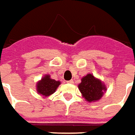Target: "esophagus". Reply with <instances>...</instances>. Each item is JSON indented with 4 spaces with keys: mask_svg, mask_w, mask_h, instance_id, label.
Here are the masks:
<instances>
[{
    "mask_svg": "<svg viewBox=\"0 0 135 135\" xmlns=\"http://www.w3.org/2000/svg\"><path fill=\"white\" fill-rule=\"evenodd\" d=\"M67 83H74V81H73V80H68Z\"/></svg>",
    "mask_w": 135,
    "mask_h": 135,
    "instance_id": "esophagus-1",
    "label": "esophagus"
}]
</instances>
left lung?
<instances>
[{
    "label": "left lung",
    "mask_w": 135,
    "mask_h": 135,
    "mask_svg": "<svg viewBox=\"0 0 135 135\" xmlns=\"http://www.w3.org/2000/svg\"><path fill=\"white\" fill-rule=\"evenodd\" d=\"M78 88L83 98L89 102L98 100L103 96V91L106 90V87L101 81L90 74H88L81 79Z\"/></svg>",
    "instance_id": "left-lung-1"
}]
</instances>
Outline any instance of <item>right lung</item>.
Returning <instances> with one entry per match:
<instances>
[{
	"label": "right lung",
	"instance_id": "add662e5",
	"mask_svg": "<svg viewBox=\"0 0 135 135\" xmlns=\"http://www.w3.org/2000/svg\"><path fill=\"white\" fill-rule=\"evenodd\" d=\"M60 84V81L51 79L49 75H46L37 84V91L42 95L49 96L55 91Z\"/></svg>",
	"mask_w": 135,
	"mask_h": 135
}]
</instances>
